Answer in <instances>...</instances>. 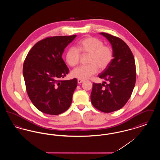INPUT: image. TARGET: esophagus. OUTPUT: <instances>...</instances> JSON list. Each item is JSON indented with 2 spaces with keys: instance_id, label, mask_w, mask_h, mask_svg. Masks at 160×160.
Listing matches in <instances>:
<instances>
[{
  "instance_id": "obj_1",
  "label": "esophagus",
  "mask_w": 160,
  "mask_h": 160,
  "mask_svg": "<svg viewBox=\"0 0 160 160\" xmlns=\"http://www.w3.org/2000/svg\"><path fill=\"white\" fill-rule=\"evenodd\" d=\"M83 80H81V79H78V80H77V82H78V84L82 83H83Z\"/></svg>"
}]
</instances>
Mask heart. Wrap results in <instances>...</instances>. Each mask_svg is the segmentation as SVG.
Returning a JSON list of instances; mask_svg holds the SVG:
<instances>
[{"label": "heart", "instance_id": "obj_1", "mask_svg": "<svg viewBox=\"0 0 160 160\" xmlns=\"http://www.w3.org/2000/svg\"><path fill=\"white\" fill-rule=\"evenodd\" d=\"M80 53L89 54L87 65H82L71 71L74 78L81 80L89 78L96 74L99 69L103 71L109 66L113 58L112 48L104 46V42L98 38L88 37L80 41L77 48L69 47L66 53V61L69 66L74 67L80 59Z\"/></svg>", "mask_w": 160, "mask_h": 160}]
</instances>
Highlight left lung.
I'll use <instances>...</instances> for the list:
<instances>
[{
  "label": "left lung",
  "instance_id": "1",
  "mask_svg": "<svg viewBox=\"0 0 160 160\" xmlns=\"http://www.w3.org/2000/svg\"><path fill=\"white\" fill-rule=\"evenodd\" d=\"M110 42L113 59L98 77L108 82L93 83L91 99L93 106L104 113L121 109L127 102L134 89L136 78L135 61L129 47L121 39L106 33H99Z\"/></svg>",
  "mask_w": 160,
  "mask_h": 160
}]
</instances>
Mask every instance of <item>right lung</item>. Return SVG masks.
Instances as JSON below:
<instances>
[{
    "label": "right lung",
    "mask_w": 160,
    "mask_h": 160,
    "mask_svg": "<svg viewBox=\"0 0 160 160\" xmlns=\"http://www.w3.org/2000/svg\"><path fill=\"white\" fill-rule=\"evenodd\" d=\"M76 37L46 38L35 44L26 56L23 68L26 91L33 104L42 113L61 114L71 104L77 80H60L69 72L62 56Z\"/></svg>",
    "instance_id": "add662e5"
}]
</instances>
